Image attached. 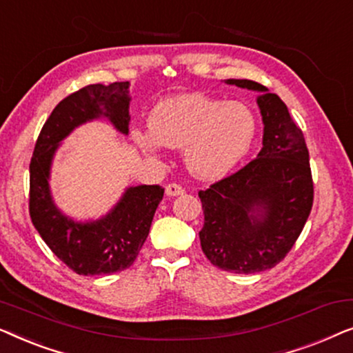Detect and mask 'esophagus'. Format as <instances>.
Returning a JSON list of instances; mask_svg holds the SVG:
<instances>
[{
	"instance_id": "obj_1",
	"label": "esophagus",
	"mask_w": 353,
	"mask_h": 353,
	"mask_svg": "<svg viewBox=\"0 0 353 353\" xmlns=\"http://www.w3.org/2000/svg\"><path fill=\"white\" fill-rule=\"evenodd\" d=\"M185 190L180 185H176V183H170V185L165 186V194L167 196H181Z\"/></svg>"
}]
</instances>
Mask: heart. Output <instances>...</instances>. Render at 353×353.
<instances>
[{
  "label": "heart",
  "mask_w": 353,
  "mask_h": 353,
  "mask_svg": "<svg viewBox=\"0 0 353 353\" xmlns=\"http://www.w3.org/2000/svg\"><path fill=\"white\" fill-rule=\"evenodd\" d=\"M255 130L248 104L186 93L154 105L149 130H137L133 139L148 154H159L163 146L183 148L188 172L210 181L238 165L252 146Z\"/></svg>",
  "instance_id": "heart-1"
}]
</instances>
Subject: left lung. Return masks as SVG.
I'll use <instances>...</instances> for the list:
<instances>
[{
    "mask_svg": "<svg viewBox=\"0 0 353 353\" xmlns=\"http://www.w3.org/2000/svg\"><path fill=\"white\" fill-rule=\"evenodd\" d=\"M225 83L260 93L263 148L241 170L199 191V238L212 265L249 274L273 268L291 250L310 215L313 181L305 138L279 96L252 80Z\"/></svg>",
    "mask_w": 353,
    "mask_h": 353,
    "instance_id": "8db88e82",
    "label": "left lung"
}]
</instances>
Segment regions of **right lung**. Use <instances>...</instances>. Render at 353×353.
Instances as JSON below:
<instances>
[{
	"label": "right lung",
	"mask_w": 353,
	"mask_h": 353,
	"mask_svg": "<svg viewBox=\"0 0 353 353\" xmlns=\"http://www.w3.org/2000/svg\"><path fill=\"white\" fill-rule=\"evenodd\" d=\"M130 81L88 85L61 101L43 125L30 162V219L57 259L85 276L110 274L128 268L149 234L163 197L159 185L130 186L117 204L98 220L77 221L52 201L50 176L61 143L77 127L108 119L128 134Z\"/></svg>",
	"instance_id": "obj_1"
}]
</instances>
